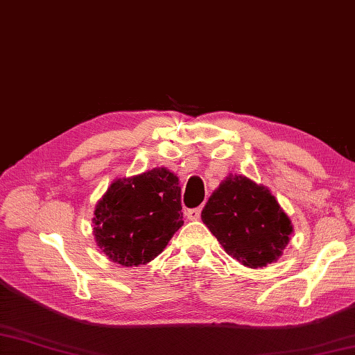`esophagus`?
I'll use <instances>...</instances> for the list:
<instances>
[{"instance_id":"esophagus-1","label":"esophagus","mask_w":355,"mask_h":355,"mask_svg":"<svg viewBox=\"0 0 355 355\" xmlns=\"http://www.w3.org/2000/svg\"><path fill=\"white\" fill-rule=\"evenodd\" d=\"M186 215H187V218H189L191 221H197V220H200V216H201V209L200 207L189 209L186 212Z\"/></svg>"}]
</instances>
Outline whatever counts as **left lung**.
Wrapping results in <instances>:
<instances>
[{
  "label": "left lung",
  "instance_id": "1",
  "mask_svg": "<svg viewBox=\"0 0 355 355\" xmlns=\"http://www.w3.org/2000/svg\"><path fill=\"white\" fill-rule=\"evenodd\" d=\"M201 220L225 253L259 268L281 258L293 225L268 187L244 175H229L210 195Z\"/></svg>",
  "mask_w": 355,
  "mask_h": 355
}]
</instances>
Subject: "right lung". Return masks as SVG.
Segmentation results:
<instances>
[{"mask_svg": "<svg viewBox=\"0 0 355 355\" xmlns=\"http://www.w3.org/2000/svg\"><path fill=\"white\" fill-rule=\"evenodd\" d=\"M93 224L97 245L112 262L145 266L183 225L178 177L166 168H154L116 180L97 202Z\"/></svg>", "mask_w": 355, "mask_h": 355, "instance_id": "obj_1", "label": "right lung"}]
</instances>
